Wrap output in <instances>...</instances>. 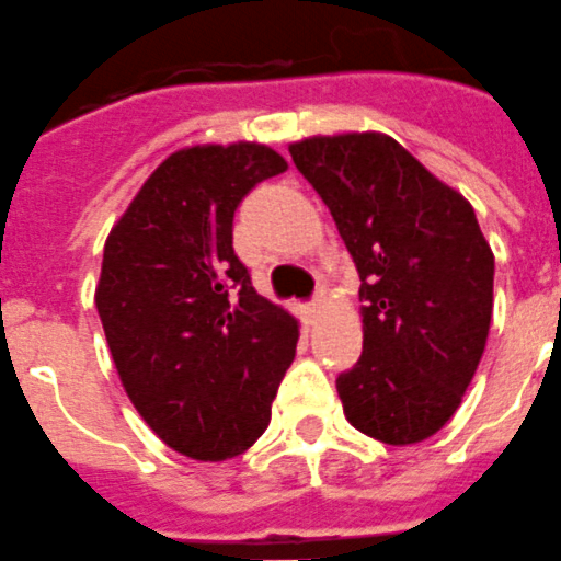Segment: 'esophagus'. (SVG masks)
<instances>
[{"instance_id": "34e87169", "label": "esophagus", "mask_w": 561, "mask_h": 561, "mask_svg": "<svg viewBox=\"0 0 561 561\" xmlns=\"http://www.w3.org/2000/svg\"><path fill=\"white\" fill-rule=\"evenodd\" d=\"M320 309H323V296H314L312 301L307 304V307H304V320H307L309 325L314 323V320H318V314H320Z\"/></svg>"}]
</instances>
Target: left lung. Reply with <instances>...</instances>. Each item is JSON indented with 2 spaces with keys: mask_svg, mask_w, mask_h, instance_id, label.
<instances>
[{
  "mask_svg": "<svg viewBox=\"0 0 561 561\" xmlns=\"http://www.w3.org/2000/svg\"><path fill=\"white\" fill-rule=\"evenodd\" d=\"M290 156L362 279V356L336 378L347 422L394 447L425 442L458 411L491 329L474 208L386 134L312 136Z\"/></svg>",
  "mask_w": 561,
  "mask_h": 561,
  "instance_id": "obj_1",
  "label": "left lung"
}]
</instances>
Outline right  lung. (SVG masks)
I'll return each instance as SVG.
<instances>
[{"label":"right lung","instance_id":"right-lung-1","mask_svg":"<svg viewBox=\"0 0 561 561\" xmlns=\"http://www.w3.org/2000/svg\"><path fill=\"white\" fill-rule=\"evenodd\" d=\"M287 161L265 145L172 153L103 247L95 307L125 394L175 453L227 460L271 422L298 323L232 249L241 199Z\"/></svg>","mask_w":561,"mask_h":561}]
</instances>
